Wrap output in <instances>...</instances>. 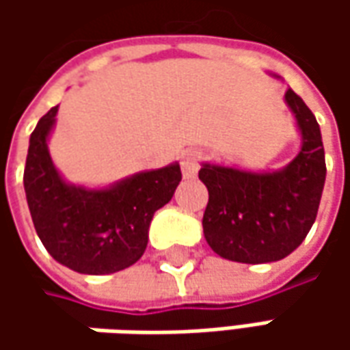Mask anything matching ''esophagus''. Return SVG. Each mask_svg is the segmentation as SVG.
Listing matches in <instances>:
<instances>
[{"label":"esophagus","instance_id":"esophagus-1","mask_svg":"<svg viewBox=\"0 0 350 350\" xmlns=\"http://www.w3.org/2000/svg\"><path fill=\"white\" fill-rule=\"evenodd\" d=\"M198 167H200V163H198V155L196 152H185L181 155V169H183V177L185 179H195L196 173H198Z\"/></svg>","mask_w":350,"mask_h":350}]
</instances>
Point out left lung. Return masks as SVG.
Returning a JSON list of instances; mask_svg holds the SVG:
<instances>
[{
	"instance_id": "left-lung-1",
	"label": "left lung",
	"mask_w": 350,
	"mask_h": 350,
	"mask_svg": "<svg viewBox=\"0 0 350 350\" xmlns=\"http://www.w3.org/2000/svg\"><path fill=\"white\" fill-rule=\"evenodd\" d=\"M273 77L280 75L271 74ZM302 146L282 169L247 171L202 163L198 179L208 189L202 230L214 253L237 262L284 259L316 222L325 185V152L314 113L286 89Z\"/></svg>"
}]
</instances>
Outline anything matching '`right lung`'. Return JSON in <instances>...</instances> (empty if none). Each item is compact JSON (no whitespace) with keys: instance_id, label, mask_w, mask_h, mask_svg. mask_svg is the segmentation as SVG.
<instances>
[{"instance_id":"1","label":"right lung","mask_w":350,"mask_h":350,"mask_svg":"<svg viewBox=\"0 0 350 350\" xmlns=\"http://www.w3.org/2000/svg\"><path fill=\"white\" fill-rule=\"evenodd\" d=\"M56 115L58 107H52L29 140L23 183L34 230L48 253L75 273L128 269L144 255L155 210L171 200L181 167L140 171L101 189L68 183L48 152Z\"/></svg>"}]
</instances>
